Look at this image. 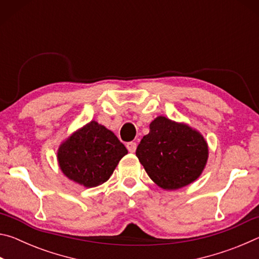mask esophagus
<instances>
[{"mask_svg": "<svg viewBox=\"0 0 259 259\" xmlns=\"http://www.w3.org/2000/svg\"><path fill=\"white\" fill-rule=\"evenodd\" d=\"M126 148H128V151L130 153H135L136 148H137V144L134 143V142H130V143L126 144Z\"/></svg>", "mask_w": 259, "mask_h": 259, "instance_id": "34e87169", "label": "esophagus"}]
</instances>
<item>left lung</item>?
Wrapping results in <instances>:
<instances>
[{
	"mask_svg": "<svg viewBox=\"0 0 259 259\" xmlns=\"http://www.w3.org/2000/svg\"><path fill=\"white\" fill-rule=\"evenodd\" d=\"M150 178L163 190H178L196 181L208 161V144L198 130L165 116L150 124L136 150Z\"/></svg>",
	"mask_w": 259,
	"mask_h": 259,
	"instance_id": "1",
	"label": "left lung"
}]
</instances>
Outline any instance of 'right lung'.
<instances>
[{
	"mask_svg": "<svg viewBox=\"0 0 259 259\" xmlns=\"http://www.w3.org/2000/svg\"><path fill=\"white\" fill-rule=\"evenodd\" d=\"M126 153L111 130L91 121L60 144L57 159L65 176L90 188L108 181Z\"/></svg>",
	"mask_w": 259,
	"mask_h": 259,
	"instance_id": "add662e5",
	"label": "right lung"
}]
</instances>
